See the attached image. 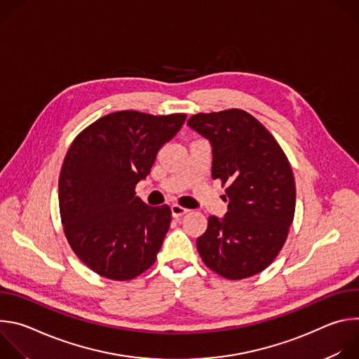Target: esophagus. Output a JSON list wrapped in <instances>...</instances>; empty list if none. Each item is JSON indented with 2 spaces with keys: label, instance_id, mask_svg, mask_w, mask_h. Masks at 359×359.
I'll list each match as a JSON object with an SVG mask.
<instances>
[{
  "label": "esophagus",
  "instance_id": "34e87169",
  "mask_svg": "<svg viewBox=\"0 0 359 359\" xmlns=\"http://www.w3.org/2000/svg\"><path fill=\"white\" fill-rule=\"evenodd\" d=\"M187 212H189L187 209L179 206V204H173V206H172V215H173V217H182V216L186 215Z\"/></svg>",
  "mask_w": 359,
  "mask_h": 359
}]
</instances>
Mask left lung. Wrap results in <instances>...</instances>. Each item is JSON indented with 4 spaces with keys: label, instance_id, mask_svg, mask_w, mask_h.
<instances>
[{
    "label": "left lung",
    "instance_id": "8db88e82",
    "mask_svg": "<svg viewBox=\"0 0 359 359\" xmlns=\"http://www.w3.org/2000/svg\"><path fill=\"white\" fill-rule=\"evenodd\" d=\"M187 125L213 147L212 176L226 186L224 219L209 217L197 238L203 263L227 280L266 270L281 251L295 212L291 165L252 115L227 109L193 115Z\"/></svg>",
    "mask_w": 359,
    "mask_h": 359
}]
</instances>
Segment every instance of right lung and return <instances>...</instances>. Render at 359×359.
Returning <instances> with one entry per match:
<instances>
[{
    "mask_svg": "<svg viewBox=\"0 0 359 359\" xmlns=\"http://www.w3.org/2000/svg\"><path fill=\"white\" fill-rule=\"evenodd\" d=\"M184 121V114L119 111L74 139L58 182L60 213L71 248L96 274L126 281L156 262L172 212L147 206L135 187Z\"/></svg>",
    "mask_w": 359,
    "mask_h": 359,
    "instance_id": "obj_1",
    "label": "right lung"
}]
</instances>
